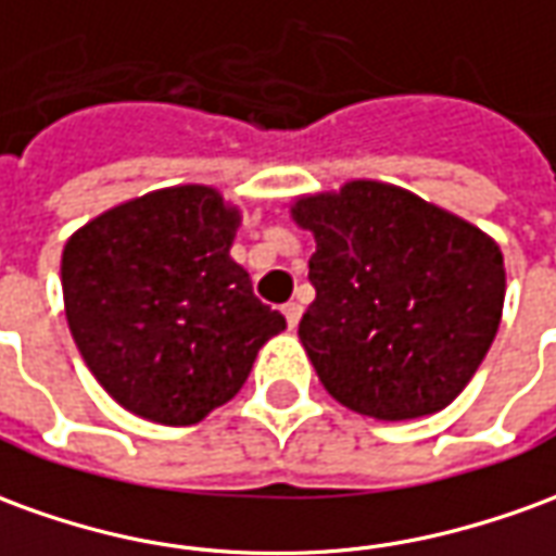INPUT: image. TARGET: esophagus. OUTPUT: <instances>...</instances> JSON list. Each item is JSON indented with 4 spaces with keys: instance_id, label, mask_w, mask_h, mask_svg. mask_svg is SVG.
Returning a JSON list of instances; mask_svg holds the SVG:
<instances>
[{
    "instance_id": "esophagus-1",
    "label": "esophagus",
    "mask_w": 556,
    "mask_h": 556,
    "mask_svg": "<svg viewBox=\"0 0 556 556\" xmlns=\"http://www.w3.org/2000/svg\"><path fill=\"white\" fill-rule=\"evenodd\" d=\"M282 316H286L289 328L294 331V328H298V321H301V316H304V306L298 304V301H289V304L282 306Z\"/></svg>"
}]
</instances>
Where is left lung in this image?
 Segmentation results:
<instances>
[{
  "label": "left lung",
  "instance_id": "1",
  "mask_svg": "<svg viewBox=\"0 0 556 556\" xmlns=\"http://www.w3.org/2000/svg\"><path fill=\"white\" fill-rule=\"evenodd\" d=\"M291 219L316 238V301L298 337L318 382L376 421L445 409L500 328L506 267L494 238L376 180L298 198Z\"/></svg>",
  "mask_w": 556,
  "mask_h": 556
}]
</instances>
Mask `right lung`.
<instances>
[{"mask_svg":"<svg viewBox=\"0 0 556 556\" xmlns=\"http://www.w3.org/2000/svg\"><path fill=\"white\" fill-rule=\"evenodd\" d=\"M240 211L213 186H170L77 228L62 250L65 318L111 397L147 421L198 425L238 394L286 328L228 255Z\"/></svg>","mask_w":556,"mask_h":556,"instance_id":"right-lung-1","label":"right lung"}]
</instances>
